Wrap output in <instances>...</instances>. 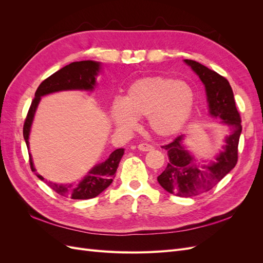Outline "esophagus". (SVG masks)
Listing matches in <instances>:
<instances>
[{"label": "esophagus", "instance_id": "1", "mask_svg": "<svg viewBox=\"0 0 263 263\" xmlns=\"http://www.w3.org/2000/svg\"><path fill=\"white\" fill-rule=\"evenodd\" d=\"M153 148H154L153 146L149 144H145V142H142V144L138 145V149L141 151H150V150H153Z\"/></svg>", "mask_w": 263, "mask_h": 263}]
</instances>
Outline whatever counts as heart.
I'll use <instances>...</instances> for the list:
<instances>
[{"mask_svg":"<svg viewBox=\"0 0 263 263\" xmlns=\"http://www.w3.org/2000/svg\"><path fill=\"white\" fill-rule=\"evenodd\" d=\"M194 106L195 92L189 83L158 76L135 81L124 100L113 102L110 115L123 129L135 128L137 118L147 117L151 132L169 137L186 125Z\"/></svg>","mask_w":263,"mask_h":263,"instance_id":"1","label":"heart"}]
</instances>
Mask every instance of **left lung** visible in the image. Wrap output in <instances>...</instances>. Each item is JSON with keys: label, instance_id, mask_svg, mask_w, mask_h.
Wrapping results in <instances>:
<instances>
[{"label": "left lung", "instance_id": "left-lung-1", "mask_svg": "<svg viewBox=\"0 0 263 263\" xmlns=\"http://www.w3.org/2000/svg\"><path fill=\"white\" fill-rule=\"evenodd\" d=\"M205 85L210 106L214 117H220L230 127L224 151L216 161L200 165L183 147V135L170 144L162 146L166 150L169 163L158 177V182L166 192L178 196H193L213 189L226 174L232 171L238 161V144L241 134V117L236 107L234 93L227 79L194 60H184Z\"/></svg>", "mask_w": 263, "mask_h": 263}]
</instances>
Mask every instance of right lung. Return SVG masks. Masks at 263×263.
I'll list each match as a JSON object with an SVG mask.
<instances>
[{
  "instance_id": "add662e5",
  "label": "right lung",
  "mask_w": 263,
  "mask_h": 263,
  "mask_svg": "<svg viewBox=\"0 0 263 263\" xmlns=\"http://www.w3.org/2000/svg\"><path fill=\"white\" fill-rule=\"evenodd\" d=\"M100 70V63L92 60L77 61L70 65L63 67L58 70L50 77L39 84L38 89L36 90L35 98L31 101L30 107L28 109L27 116L24 122L23 127V136L25 142L28 146V136L31 123L35 115V110L41 98L43 95L49 94L52 92H58L63 90H92L95 85V76L98 74ZM124 148H119L114 150L109 155L107 160L104 162L99 163L86 174V176L79 181L77 184H57L46 181L47 184L50 189H52L55 193L61 196H66L73 198V200H87V198H93L102 193L106 187L110 185L115 177V172L118 168L119 161L124 155ZM29 164L31 171H35L33 160L29 155ZM36 176L45 180L42 176L36 173Z\"/></svg>"
}]
</instances>
